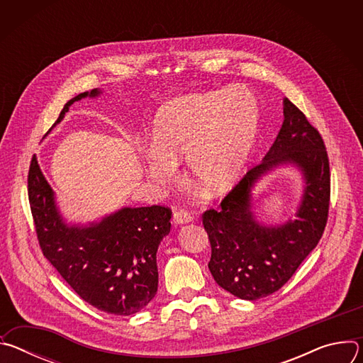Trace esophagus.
I'll list each match as a JSON object with an SVG mask.
<instances>
[{
  "instance_id": "1",
  "label": "esophagus",
  "mask_w": 363,
  "mask_h": 363,
  "mask_svg": "<svg viewBox=\"0 0 363 363\" xmlns=\"http://www.w3.org/2000/svg\"><path fill=\"white\" fill-rule=\"evenodd\" d=\"M192 221V216L185 211V210H175L174 211V223L175 224H185V223H191Z\"/></svg>"
}]
</instances>
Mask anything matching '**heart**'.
<instances>
[{
    "label": "heart",
    "mask_w": 363,
    "mask_h": 363,
    "mask_svg": "<svg viewBox=\"0 0 363 363\" xmlns=\"http://www.w3.org/2000/svg\"><path fill=\"white\" fill-rule=\"evenodd\" d=\"M260 109L245 89L175 97L158 111L146 172L167 184L185 160L189 181L208 194L227 189L244 168L254 145Z\"/></svg>",
    "instance_id": "1"
}]
</instances>
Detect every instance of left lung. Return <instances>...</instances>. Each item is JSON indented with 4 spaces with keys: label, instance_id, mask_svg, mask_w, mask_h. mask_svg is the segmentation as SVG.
<instances>
[{
    "label": "left lung",
    "instance_id": "8db88e82",
    "mask_svg": "<svg viewBox=\"0 0 363 363\" xmlns=\"http://www.w3.org/2000/svg\"><path fill=\"white\" fill-rule=\"evenodd\" d=\"M284 121L263 162L251 168L224 196L221 208L202 214L211 244L208 269L224 290L244 300H257L281 289L320 241L329 216L330 168L319 130L286 97ZM281 163H294L306 186L298 220L279 228L258 223L250 211L249 191L263 173Z\"/></svg>",
    "mask_w": 363,
    "mask_h": 363
}]
</instances>
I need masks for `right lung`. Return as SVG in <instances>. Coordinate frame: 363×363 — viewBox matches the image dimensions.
<instances>
[{"instance_id": "1", "label": "right lung", "mask_w": 363, "mask_h": 363, "mask_svg": "<svg viewBox=\"0 0 363 363\" xmlns=\"http://www.w3.org/2000/svg\"><path fill=\"white\" fill-rule=\"evenodd\" d=\"M99 93L93 89L70 99L53 126L74 101ZM27 182L41 252L84 301L105 313L129 316L155 297L158 290L157 251L171 231L169 206L122 208L97 224L69 227L56 208L55 194L35 157Z\"/></svg>"}]
</instances>
